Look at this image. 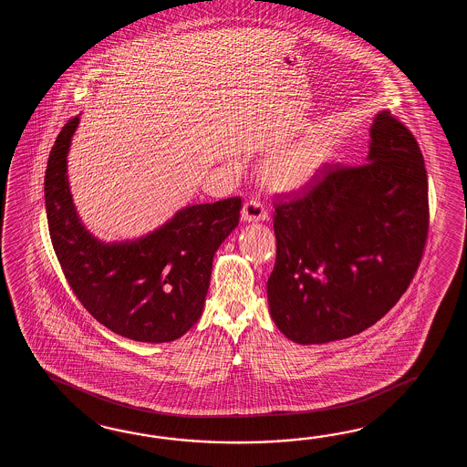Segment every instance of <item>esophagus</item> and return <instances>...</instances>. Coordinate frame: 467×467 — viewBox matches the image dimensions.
Wrapping results in <instances>:
<instances>
[{
  "mask_svg": "<svg viewBox=\"0 0 467 467\" xmlns=\"http://www.w3.org/2000/svg\"><path fill=\"white\" fill-rule=\"evenodd\" d=\"M268 219V212L264 205H262V202H258L255 199H250L244 203V207H242V220L244 222H264V220Z\"/></svg>",
  "mask_w": 467,
  "mask_h": 467,
  "instance_id": "obj_1",
  "label": "esophagus"
}]
</instances>
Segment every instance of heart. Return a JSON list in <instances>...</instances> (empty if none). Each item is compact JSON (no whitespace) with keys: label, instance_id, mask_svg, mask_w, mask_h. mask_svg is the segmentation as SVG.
<instances>
[{"label":"heart","instance_id":"obj_1","mask_svg":"<svg viewBox=\"0 0 467 467\" xmlns=\"http://www.w3.org/2000/svg\"><path fill=\"white\" fill-rule=\"evenodd\" d=\"M328 155V140L322 135H314L264 160L258 175L268 190L292 193L306 189L317 177Z\"/></svg>","mask_w":467,"mask_h":467}]
</instances>
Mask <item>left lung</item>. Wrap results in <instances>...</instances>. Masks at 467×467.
I'll return each mask as SVG.
<instances>
[{
    "instance_id": "8db88e82",
    "label": "left lung",
    "mask_w": 467,
    "mask_h": 467,
    "mask_svg": "<svg viewBox=\"0 0 467 467\" xmlns=\"http://www.w3.org/2000/svg\"><path fill=\"white\" fill-rule=\"evenodd\" d=\"M368 163L327 165L304 197L277 202L268 307L297 344L374 326L402 297L429 230L427 173L414 135L390 111L370 127Z\"/></svg>"
}]
</instances>
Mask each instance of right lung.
I'll use <instances>...</instances> for the list:
<instances>
[{
	"label": "right lung",
	"mask_w": 467,
	"mask_h": 467,
	"mask_svg": "<svg viewBox=\"0 0 467 467\" xmlns=\"http://www.w3.org/2000/svg\"><path fill=\"white\" fill-rule=\"evenodd\" d=\"M79 117L50 151L45 205L51 244L83 307L121 337L161 344L197 324L217 248L238 225L242 200L189 205L143 237L101 242L81 223L71 199L67 157Z\"/></svg>",
	"instance_id": "add662e5"
}]
</instances>
